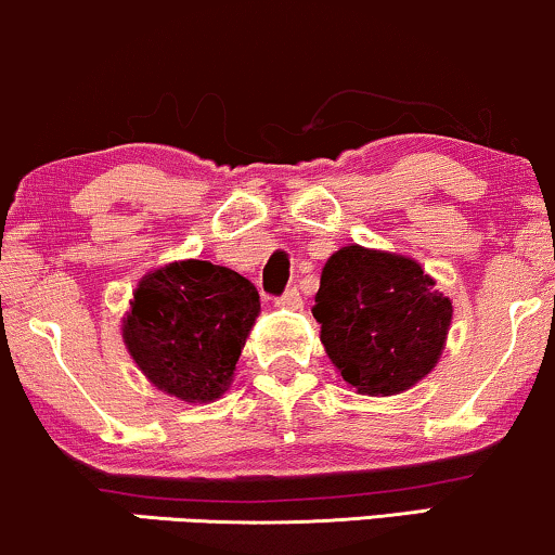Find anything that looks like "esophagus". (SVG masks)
Masks as SVG:
<instances>
[{
    "instance_id": "1",
    "label": "esophagus",
    "mask_w": 555,
    "mask_h": 555,
    "mask_svg": "<svg viewBox=\"0 0 555 555\" xmlns=\"http://www.w3.org/2000/svg\"><path fill=\"white\" fill-rule=\"evenodd\" d=\"M275 304L280 306V309H288V311H298V309H304V298H300V293H298V288H288L283 293V296H280Z\"/></svg>"
}]
</instances>
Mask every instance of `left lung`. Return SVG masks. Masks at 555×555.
I'll use <instances>...</instances> for the list:
<instances>
[{"instance_id": "8db88e82", "label": "left lung", "mask_w": 555, "mask_h": 555, "mask_svg": "<svg viewBox=\"0 0 555 555\" xmlns=\"http://www.w3.org/2000/svg\"><path fill=\"white\" fill-rule=\"evenodd\" d=\"M321 345L365 396H393L440 360L453 304L412 257L352 244L326 259L313 306Z\"/></svg>"}]
</instances>
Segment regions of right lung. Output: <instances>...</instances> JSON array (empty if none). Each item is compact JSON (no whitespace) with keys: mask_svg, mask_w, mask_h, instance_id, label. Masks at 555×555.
I'll list each match as a JSON object with an SVG mask.
<instances>
[{"mask_svg":"<svg viewBox=\"0 0 555 555\" xmlns=\"http://www.w3.org/2000/svg\"><path fill=\"white\" fill-rule=\"evenodd\" d=\"M259 313V293L229 267L184 259L149 272L122 341L156 388L190 403L221 399Z\"/></svg>","mask_w":555,"mask_h":555,"instance_id":"add662e5","label":"right lung"}]
</instances>
